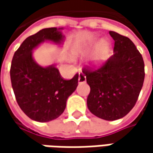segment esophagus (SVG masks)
<instances>
[{
	"label": "esophagus",
	"mask_w": 153,
	"mask_h": 153,
	"mask_svg": "<svg viewBox=\"0 0 153 153\" xmlns=\"http://www.w3.org/2000/svg\"><path fill=\"white\" fill-rule=\"evenodd\" d=\"M78 82L79 83H84V82H86V76L82 72H79Z\"/></svg>",
	"instance_id": "esophagus-1"
}]
</instances>
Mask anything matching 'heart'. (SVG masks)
Wrapping results in <instances>:
<instances>
[{"mask_svg": "<svg viewBox=\"0 0 153 153\" xmlns=\"http://www.w3.org/2000/svg\"><path fill=\"white\" fill-rule=\"evenodd\" d=\"M94 46L89 43H81L75 46L72 51V54L75 57H78L80 55H84L88 53L89 52H91L93 49ZM106 50V45L105 42H102V44L100 45V48H99V50L92 56L90 59V64L92 65H98L103 61L104 58H105V52Z\"/></svg>", "mask_w": 153, "mask_h": 153, "instance_id": "heart-1", "label": "heart"}]
</instances>
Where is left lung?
Here are the masks:
<instances>
[{
    "label": "left lung",
    "instance_id": "left-lung-1",
    "mask_svg": "<svg viewBox=\"0 0 153 153\" xmlns=\"http://www.w3.org/2000/svg\"><path fill=\"white\" fill-rule=\"evenodd\" d=\"M115 41L113 55L97 70L84 68L90 87L88 108L107 121L120 119L134 106L145 78L143 58L129 38L109 31Z\"/></svg>",
    "mask_w": 153,
    "mask_h": 153
}]
</instances>
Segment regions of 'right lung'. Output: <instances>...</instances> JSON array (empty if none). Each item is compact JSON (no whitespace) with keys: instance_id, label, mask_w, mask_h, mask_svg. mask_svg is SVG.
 <instances>
[{"instance_id":"add662e5","label":"right lung","mask_w":153,"mask_h":153,"mask_svg":"<svg viewBox=\"0 0 153 153\" xmlns=\"http://www.w3.org/2000/svg\"><path fill=\"white\" fill-rule=\"evenodd\" d=\"M60 30L46 28L27 37L12 60L10 76L16 100L25 115L40 123L59 117L78 85V74L72 79H63L55 65L42 67L33 58L32 51L46 41L62 44L65 36Z\"/></svg>"}]
</instances>
